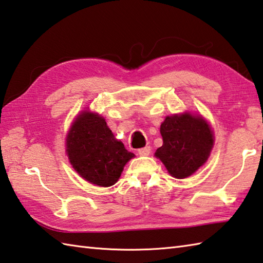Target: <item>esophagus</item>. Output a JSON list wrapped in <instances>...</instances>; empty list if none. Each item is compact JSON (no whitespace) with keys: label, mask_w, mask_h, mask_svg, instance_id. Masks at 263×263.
Listing matches in <instances>:
<instances>
[{"label":"esophagus","mask_w":263,"mask_h":263,"mask_svg":"<svg viewBox=\"0 0 263 263\" xmlns=\"http://www.w3.org/2000/svg\"><path fill=\"white\" fill-rule=\"evenodd\" d=\"M151 151H152L151 146H146V147H143V148L138 149V154L140 156H148L149 154H151Z\"/></svg>","instance_id":"1"}]
</instances>
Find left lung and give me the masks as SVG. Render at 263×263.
I'll return each instance as SVG.
<instances>
[{
	"instance_id": "obj_1",
	"label": "left lung",
	"mask_w": 263,
	"mask_h": 263,
	"mask_svg": "<svg viewBox=\"0 0 263 263\" xmlns=\"http://www.w3.org/2000/svg\"><path fill=\"white\" fill-rule=\"evenodd\" d=\"M163 146L155 156L177 179L192 176L206 162L213 147V133L200 116H167L161 125Z\"/></svg>"
}]
</instances>
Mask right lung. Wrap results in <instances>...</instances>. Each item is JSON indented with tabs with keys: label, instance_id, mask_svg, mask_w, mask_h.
Returning a JSON list of instances; mask_svg holds the SVG:
<instances>
[{
	"label": "right lung",
	"instance_id": "add662e5",
	"mask_svg": "<svg viewBox=\"0 0 263 263\" xmlns=\"http://www.w3.org/2000/svg\"><path fill=\"white\" fill-rule=\"evenodd\" d=\"M67 155L75 171L100 187H109L135 157L115 139L104 117L84 111L76 118L66 139Z\"/></svg>",
	"mask_w": 263,
	"mask_h": 263
}]
</instances>
